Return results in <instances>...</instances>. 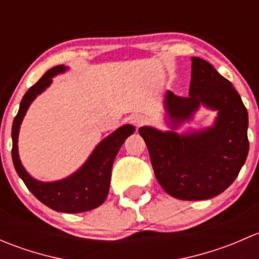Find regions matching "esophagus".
Returning a JSON list of instances; mask_svg holds the SVG:
<instances>
[{
  "instance_id": "obj_1",
  "label": "esophagus",
  "mask_w": 259,
  "mask_h": 259,
  "mask_svg": "<svg viewBox=\"0 0 259 259\" xmlns=\"http://www.w3.org/2000/svg\"><path fill=\"white\" fill-rule=\"evenodd\" d=\"M145 117L143 116V115H139V114H137V115H133L132 117H130V122H132L133 125H134L135 127H137V129H139L140 126H143V125L145 124Z\"/></svg>"
}]
</instances>
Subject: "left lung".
<instances>
[{
  "instance_id": "obj_1",
  "label": "left lung",
  "mask_w": 259,
  "mask_h": 259,
  "mask_svg": "<svg viewBox=\"0 0 259 259\" xmlns=\"http://www.w3.org/2000/svg\"><path fill=\"white\" fill-rule=\"evenodd\" d=\"M189 96L166 94L174 122L190 117L200 104L218 110L213 127L179 135L140 127L155 178L169 195L183 200L209 199L227 189L241 171L249 150L248 113L231 81L199 57H192Z\"/></svg>"
}]
</instances>
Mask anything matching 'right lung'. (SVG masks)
I'll return each instance as SVG.
<instances>
[{"label":"right lung","instance_id":"1","mask_svg":"<svg viewBox=\"0 0 259 259\" xmlns=\"http://www.w3.org/2000/svg\"><path fill=\"white\" fill-rule=\"evenodd\" d=\"M62 65L50 69L35 85L23 95L18 113L12 124V161L18 177L27 189L45 205L62 213H81L95 209L104 203L109 193L111 168L117 151L129 135L135 132L132 125H124L100 143L85 165L69 178L55 183H41L31 178L18 159L17 137L20 124L30 106L31 101L51 83L52 76L65 71Z\"/></svg>","mask_w":259,"mask_h":259}]
</instances>
